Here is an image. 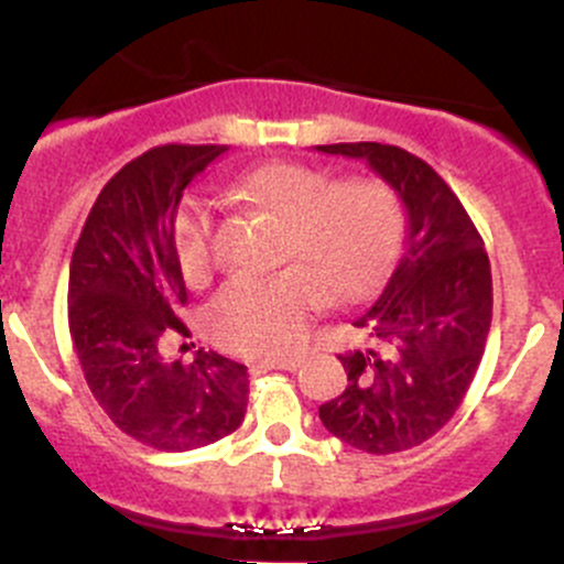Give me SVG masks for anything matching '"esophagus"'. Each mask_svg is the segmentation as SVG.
Returning <instances> with one entry per match:
<instances>
[{
  "label": "esophagus",
  "mask_w": 564,
  "mask_h": 564,
  "mask_svg": "<svg viewBox=\"0 0 564 564\" xmlns=\"http://www.w3.org/2000/svg\"><path fill=\"white\" fill-rule=\"evenodd\" d=\"M259 368H264V371H297L300 360H264L259 362Z\"/></svg>",
  "instance_id": "1"
}]
</instances>
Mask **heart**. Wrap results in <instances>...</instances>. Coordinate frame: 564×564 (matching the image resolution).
Wrapping results in <instances>:
<instances>
[{
	"label": "heart",
	"instance_id": "b5f03b06",
	"mask_svg": "<svg viewBox=\"0 0 564 564\" xmlns=\"http://www.w3.org/2000/svg\"><path fill=\"white\" fill-rule=\"evenodd\" d=\"M242 187L289 218L286 259L294 264L272 275L231 278L209 305V329L240 355L283 357L297 349L329 289L335 297H357L388 270L401 242V207L382 182H335L322 169L289 161L256 169ZM174 250L187 281H207L215 231L198 198L176 213Z\"/></svg>",
	"mask_w": 564,
	"mask_h": 564
}]
</instances>
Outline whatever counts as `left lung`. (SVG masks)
<instances>
[{
    "label": "left lung",
    "mask_w": 564,
    "mask_h": 564,
    "mask_svg": "<svg viewBox=\"0 0 564 564\" xmlns=\"http://www.w3.org/2000/svg\"><path fill=\"white\" fill-rule=\"evenodd\" d=\"M366 161L406 209V246L355 327L368 346L340 357L349 384L318 406L324 429L357 451L423 445L456 414L486 351L491 264L464 204L434 169L401 147H316Z\"/></svg>",
    "instance_id": "obj_1"
}]
</instances>
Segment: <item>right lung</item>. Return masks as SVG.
<instances>
[{
    "label": "right lung",
    "instance_id": "1",
    "mask_svg": "<svg viewBox=\"0 0 564 564\" xmlns=\"http://www.w3.org/2000/svg\"><path fill=\"white\" fill-rule=\"evenodd\" d=\"M229 147L166 144L119 169L100 191L70 261L67 322L84 379L111 423L155 451L213 445L240 429L248 368L198 349L169 357L187 333L174 250L182 193Z\"/></svg>",
    "mask_w": 564,
    "mask_h": 564
}]
</instances>
